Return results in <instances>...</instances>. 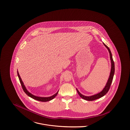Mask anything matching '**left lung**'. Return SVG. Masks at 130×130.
Instances as JSON below:
<instances>
[{"instance_id":"left-lung-1","label":"left lung","mask_w":130,"mask_h":130,"mask_svg":"<svg viewBox=\"0 0 130 130\" xmlns=\"http://www.w3.org/2000/svg\"><path fill=\"white\" fill-rule=\"evenodd\" d=\"M103 44H104V45L107 48V49L109 51V52L110 53V58H111V73H110V75L109 76V78L108 79V82L105 86V87L104 88V89H103V90L99 93H97L96 94H94L93 95H92V96H85L83 94H82L78 92V91L76 89V91L77 92V93H78L79 95L83 99L87 100V101H94L95 100L98 99L102 96H103L104 95H105L107 93H108V92L109 91L111 85V83L112 81V79H113V75H114V73H115V64H114V61L112 59V55H111V51L110 50V48L108 47V46H107L104 43H103Z\"/></svg>"}]
</instances>
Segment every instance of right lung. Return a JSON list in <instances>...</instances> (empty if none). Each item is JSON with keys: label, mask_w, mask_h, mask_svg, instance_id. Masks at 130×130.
Returning <instances> with one entry per match:
<instances>
[{"label": "right lung", "mask_w": 130, "mask_h": 130, "mask_svg": "<svg viewBox=\"0 0 130 130\" xmlns=\"http://www.w3.org/2000/svg\"><path fill=\"white\" fill-rule=\"evenodd\" d=\"M18 76H19V81H20V83L21 84V87L22 88V89L23 90V91L25 92V93L29 96H30V98L35 99V100H36L37 101H40V102H47V101H50L52 100H53L54 98H55L56 96V95L57 94L58 91L56 93V94H55L54 95L51 96H50V97H38V96H35L33 94H32L31 93L28 92L27 91V90L26 89L24 84H23V82L22 81L21 78H20V76L19 75V72L18 71Z\"/></svg>", "instance_id": "obj_1"}]
</instances>
